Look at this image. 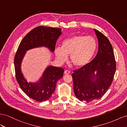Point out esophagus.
Returning a JSON list of instances; mask_svg holds the SVG:
<instances>
[{
  "label": "esophagus",
  "instance_id": "34e87169",
  "mask_svg": "<svg viewBox=\"0 0 127 127\" xmlns=\"http://www.w3.org/2000/svg\"><path fill=\"white\" fill-rule=\"evenodd\" d=\"M70 73V71H69V70H65L64 72V73L65 74H69Z\"/></svg>",
  "mask_w": 127,
  "mask_h": 127
}]
</instances>
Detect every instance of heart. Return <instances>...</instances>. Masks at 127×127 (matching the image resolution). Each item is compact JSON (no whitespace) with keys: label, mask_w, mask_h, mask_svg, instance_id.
<instances>
[{"label":"heart","mask_w":127,"mask_h":127,"mask_svg":"<svg viewBox=\"0 0 127 127\" xmlns=\"http://www.w3.org/2000/svg\"><path fill=\"white\" fill-rule=\"evenodd\" d=\"M95 38L84 35H74L64 40L62 47L55 48L57 59L63 62L70 55V60L73 65L77 67L85 66L95 55L96 49Z\"/></svg>","instance_id":"heart-1"}]
</instances>
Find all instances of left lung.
Masks as SVG:
<instances>
[{"label": "left lung", "instance_id": "8db88e82", "mask_svg": "<svg viewBox=\"0 0 127 127\" xmlns=\"http://www.w3.org/2000/svg\"><path fill=\"white\" fill-rule=\"evenodd\" d=\"M98 40V51L94 59L73 71L74 95L81 101L90 102L100 99L111 85L116 71L112 45L102 33L94 29Z\"/></svg>", "mask_w": 127, "mask_h": 127}]
</instances>
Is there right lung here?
Wrapping results in <instances>:
<instances>
[{
    "instance_id": "1",
    "label": "right lung",
    "mask_w": 127,
    "mask_h": 127,
    "mask_svg": "<svg viewBox=\"0 0 127 127\" xmlns=\"http://www.w3.org/2000/svg\"><path fill=\"white\" fill-rule=\"evenodd\" d=\"M62 29L38 26L33 29L21 41L14 57L17 80L26 95L36 101L50 99L55 92L57 81L63 77L64 70L62 67L48 66L36 82H27L22 73L21 66L26 51L32 49L44 47L51 52L55 51L56 41L62 34Z\"/></svg>"
}]
</instances>
